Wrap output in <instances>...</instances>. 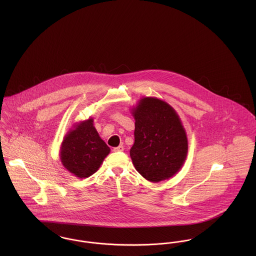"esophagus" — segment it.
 <instances>
[{"label": "esophagus", "instance_id": "34e87169", "mask_svg": "<svg viewBox=\"0 0 256 256\" xmlns=\"http://www.w3.org/2000/svg\"><path fill=\"white\" fill-rule=\"evenodd\" d=\"M122 150H124V146H116V148H113V152H122Z\"/></svg>", "mask_w": 256, "mask_h": 256}]
</instances>
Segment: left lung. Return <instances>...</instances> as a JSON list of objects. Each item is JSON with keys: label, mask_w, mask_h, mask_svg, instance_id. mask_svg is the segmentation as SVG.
<instances>
[{"label": "left lung", "mask_w": 256, "mask_h": 256, "mask_svg": "<svg viewBox=\"0 0 256 256\" xmlns=\"http://www.w3.org/2000/svg\"><path fill=\"white\" fill-rule=\"evenodd\" d=\"M132 114L135 130L130 154L135 169L150 182L169 180L182 168L188 152L178 114L168 102L154 97L142 98Z\"/></svg>", "instance_id": "obj_1"}]
</instances>
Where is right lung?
<instances>
[{
  "mask_svg": "<svg viewBox=\"0 0 256 256\" xmlns=\"http://www.w3.org/2000/svg\"><path fill=\"white\" fill-rule=\"evenodd\" d=\"M93 122V118H89L76 122L61 143L60 158L63 167L80 178L96 172L110 152Z\"/></svg>",
  "mask_w": 256,
  "mask_h": 256,
  "instance_id": "right-lung-1",
  "label": "right lung"
}]
</instances>
